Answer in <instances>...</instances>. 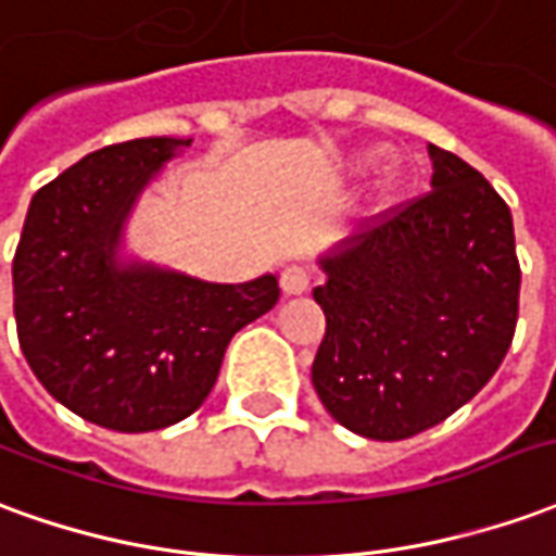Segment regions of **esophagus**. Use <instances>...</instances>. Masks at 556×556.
I'll return each instance as SVG.
<instances>
[{"label":"esophagus","instance_id":"1","mask_svg":"<svg viewBox=\"0 0 556 556\" xmlns=\"http://www.w3.org/2000/svg\"><path fill=\"white\" fill-rule=\"evenodd\" d=\"M309 270L301 265H289L286 270H282V277H279V286H282V291L286 294H304L306 289H309Z\"/></svg>","mask_w":556,"mask_h":556}]
</instances>
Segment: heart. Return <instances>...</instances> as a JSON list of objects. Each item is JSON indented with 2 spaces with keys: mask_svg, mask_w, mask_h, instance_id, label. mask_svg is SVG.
Returning <instances> with one entry per match:
<instances>
[{
  "mask_svg": "<svg viewBox=\"0 0 556 556\" xmlns=\"http://www.w3.org/2000/svg\"><path fill=\"white\" fill-rule=\"evenodd\" d=\"M379 147H370V150H358L355 153V162H358L361 168L364 165H372L376 159H379ZM403 186H406V177H403V170H400V165H388V168L379 170V177H376V184H372V192H376V198L379 201H394V198L403 192Z\"/></svg>",
  "mask_w": 556,
  "mask_h": 556,
  "instance_id": "heart-1",
  "label": "heart"
}]
</instances>
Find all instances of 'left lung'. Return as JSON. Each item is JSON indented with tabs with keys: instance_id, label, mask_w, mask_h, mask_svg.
<instances>
[{
	"instance_id": "1",
	"label": "left lung",
	"mask_w": 556,
	"mask_h": 556,
	"mask_svg": "<svg viewBox=\"0 0 556 556\" xmlns=\"http://www.w3.org/2000/svg\"><path fill=\"white\" fill-rule=\"evenodd\" d=\"M425 198L318 255L325 340L313 386L333 421L394 442L445 421L506 358L521 267L506 201L427 143Z\"/></svg>"
}]
</instances>
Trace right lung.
Masks as SVG:
<instances>
[{
	"mask_svg": "<svg viewBox=\"0 0 556 556\" xmlns=\"http://www.w3.org/2000/svg\"><path fill=\"white\" fill-rule=\"evenodd\" d=\"M192 138L111 143L38 189L14 252L17 337L38 382L92 425L147 433L207 400L231 337L279 301L277 274L207 282L126 252V225Z\"/></svg>",
	"mask_w": 556,
	"mask_h": 556,
	"instance_id": "add662e5",
	"label": "right lung"
}]
</instances>
